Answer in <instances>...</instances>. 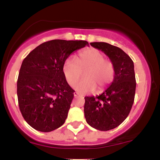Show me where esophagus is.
<instances>
[{"mask_svg":"<svg viewBox=\"0 0 160 160\" xmlns=\"http://www.w3.org/2000/svg\"><path fill=\"white\" fill-rule=\"evenodd\" d=\"M74 97H78V96H80V95L79 94V93L78 92H74Z\"/></svg>","mask_w":160,"mask_h":160,"instance_id":"esophagus-1","label":"esophagus"}]
</instances>
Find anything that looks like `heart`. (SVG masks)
<instances>
[{
	"label": "heart",
	"mask_w": 160,
	"mask_h": 160,
	"mask_svg": "<svg viewBox=\"0 0 160 160\" xmlns=\"http://www.w3.org/2000/svg\"><path fill=\"white\" fill-rule=\"evenodd\" d=\"M84 80L75 86V89L82 94L104 91L113 82L115 77V67L104 55L96 49H86L80 51L76 58H68L62 66V73L70 86H74L80 80L82 71Z\"/></svg>",
	"instance_id": "obj_1"
}]
</instances>
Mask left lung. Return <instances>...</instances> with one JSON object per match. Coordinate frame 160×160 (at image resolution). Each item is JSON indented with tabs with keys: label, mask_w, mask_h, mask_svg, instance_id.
<instances>
[{
	"label": "left lung",
	"mask_w": 160,
	"mask_h": 160,
	"mask_svg": "<svg viewBox=\"0 0 160 160\" xmlns=\"http://www.w3.org/2000/svg\"><path fill=\"white\" fill-rule=\"evenodd\" d=\"M90 45L109 57L114 65L115 77L102 94L85 97L84 115L92 127L108 131L120 126L132 107L136 88L134 63L119 47L104 42H94Z\"/></svg>",
	"instance_id": "obj_1"
}]
</instances>
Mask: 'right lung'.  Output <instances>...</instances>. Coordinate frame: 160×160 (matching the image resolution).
<instances>
[{
    "mask_svg": "<svg viewBox=\"0 0 160 160\" xmlns=\"http://www.w3.org/2000/svg\"><path fill=\"white\" fill-rule=\"evenodd\" d=\"M86 46L85 40H49L24 58L17 80L18 102L23 118L34 129L49 132L65 123L74 90L62 66L71 53Z\"/></svg>",
    "mask_w": 160,
    "mask_h": 160,
    "instance_id": "add662e5",
    "label": "right lung"
}]
</instances>
